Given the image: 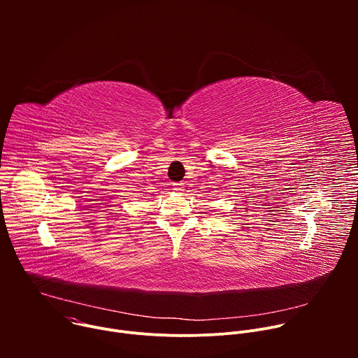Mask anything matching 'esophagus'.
<instances>
[{
  "label": "esophagus",
  "mask_w": 358,
  "mask_h": 358,
  "mask_svg": "<svg viewBox=\"0 0 358 358\" xmlns=\"http://www.w3.org/2000/svg\"><path fill=\"white\" fill-rule=\"evenodd\" d=\"M174 189H176L177 192H182L185 188H184V184H182V182H176V184H174Z\"/></svg>",
  "instance_id": "obj_1"
}]
</instances>
